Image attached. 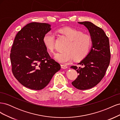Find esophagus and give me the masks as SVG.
I'll use <instances>...</instances> for the list:
<instances>
[{"mask_svg":"<svg viewBox=\"0 0 120 120\" xmlns=\"http://www.w3.org/2000/svg\"><path fill=\"white\" fill-rule=\"evenodd\" d=\"M61 68H63V69H66L68 68V67L66 66V65H64V64H61Z\"/></svg>","mask_w":120,"mask_h":120,"instance_id":"obj_1","label":"esophagus"}]
</instances>
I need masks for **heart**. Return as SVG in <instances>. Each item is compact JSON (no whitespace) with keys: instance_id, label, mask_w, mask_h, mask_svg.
<instances>
[{"instance_id":"1","label":"heart","mask_w":120,"mask_h":120,"mask_svg":"<svg viewBox=\"0 0 120 120\" xmlns=\"http://www.w3.org/2000/svg\"><path fill=\"white\" fill-rule=\"evenodd\" d=\"M70 41L64 49L65 52L56 54L54 59L63 64L70 63L73 59L75 60L83 59L88 54L92 45V39L88 34L71 27H64L59 30ZM43 42L46 48L53 52L55 43V35L52 32H48L43 37Z\"/></svg>"}]
</instances>
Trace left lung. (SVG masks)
I'll list each match as a JSON object with an SVG mask.
<instances>
[{
    "label": "left lung",
    "instance_id": "obj_1",
    "mask_svg": "<svg viewBox=\"0 0 120 120\" xmlns=\"http://www.w3.org/2000/svg\"><path fill=\"white\" fill-rule=\"evenodd\" d=\"M88 29L92 39V46L87 56L78 64L71 67L79 75L72 85L80 90L96 86L104 78L111 59L109 39L104 31L91 22H78Z\"/></svg>",
    "mask_w": 120,
    "mask_h": 120
}]
</instances>
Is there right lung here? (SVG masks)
I'll use <instances>...</instances> for the list:
<instances>
[{"instance_id": "right-lung-1", "label": "right lung", "mask_w": 120, "mask_h": 120, "mask_svg": "<svg viewBox=\"0 0 120 120\" xmlns=\"http://www.w3.org/2000/svg\"><path fill=\"white\" fill-rule=\"evenodd\" d=\"M50 27L46 23L26 24L18 32L11 49L14 76L21 85L31 90L44 88L60 69V64L49 56L43 42Z\"/></svg>"}]
</instances>
